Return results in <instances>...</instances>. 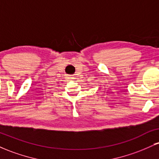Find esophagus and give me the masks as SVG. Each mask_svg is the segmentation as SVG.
<instances>
[{
	"instance_id": "34e87169",
	"label": "esophagus",
	"mask_w": 159,
	"mask_h": 159,
	"mask_svg": "<svg viewBox=\"0 0 159 159\" xmlns=\"http://www.w3.org/2000/svg\"><path fill=\"white\" fill-rule=\"evenodd\" d=\"M66 78L68 80H69V81H71V80H75V77H73V76H70V75H68L66 77Z\"/></svg>"
}]
</instances>
